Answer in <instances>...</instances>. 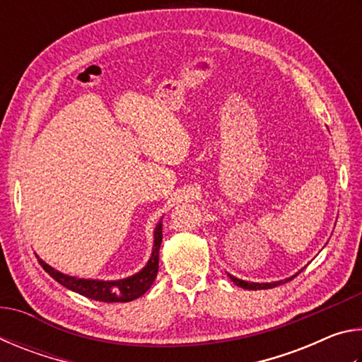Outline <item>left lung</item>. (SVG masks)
<instances>
[{
	"instance_id": "1",
	"label": "left lung",
	"mask_w": 362,
	"mask_h": 362,
	"mask_svg": "<svg viewBox=\"0 0 362 362\" xmlns=\"http://www.w3.org/2000/svg\"><path fill=\"white\" fill-rule=\"evenodd\" d=\"M300 272H302V269H300ZM300 272H298V273H300ZM298 273H297V274H298ZM297 274H293V276L287 278V279H283V281H276V283H249V281L238 279V278H235V276H231V274H228V276H230V279L233 281V283H235L236 286L243 287V289H249V291H260V289H272V287H276V286H279V284H284V283H287V281H291V279L296 278Z\"/></svg>"
}]
</instances>
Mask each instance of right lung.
I'll use <instances>...</instances> for the list:
<instances>
[{"mask_svg":"<svg viewBox=\"0 0 362 362\" xmlns=\"http://www.w3.org/2000/svg\"><path fill=\"white\" fill-rule=\"evenodd\" d=\"M163 241V223L158 222L155 228V244H153V252L146 265L140 269L139 273L132 274L129 278L118 279V281H102V279H84V278H75L57 272L56 268L47 265L38 257L40 265L42 269L52 276L57 283L62 284L66 289L79 293L93 300H99V302L113 303V302H131L150 289L153 281H155L158 274V265H159V247H161Z\"/></svg>","mask_w":362,"mask_h":362,"instance_id":"1","label":"right lung"}]
</instances>
